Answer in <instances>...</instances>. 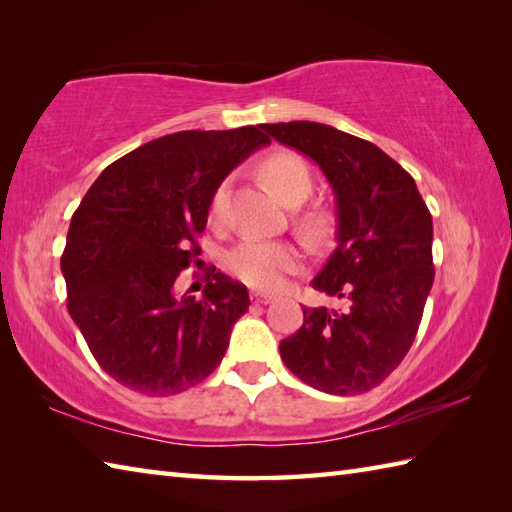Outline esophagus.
I'll use <instances>...</instances> for the list:
<instances>
[{
	"mask_svg": "<svg viewBox=\"0 0 512 512\" xmlns=\"http://www.w3.org/2000/svg\"><path fill=\"white\" fill-rule=\"evenodd\" d=\"M273 299H275L273 295H268V292H262V290L250 292V301H253V303H264V306H266V303H270Z\"/></svg>",
	"mask_w": 512,
	"mask_h": 512,
	"instance_id": "obj_1",
	"label": "esophagus"
}]
</instances>
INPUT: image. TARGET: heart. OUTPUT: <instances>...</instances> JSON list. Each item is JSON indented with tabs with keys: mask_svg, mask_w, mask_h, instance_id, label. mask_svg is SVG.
I'll return each instance as SVG.
<instances>
[{
	"mask_svg": "<svg viewBox=\"0 0 512 512\" xmlns=\"http://www.w3.org/2000/svg\"><path fill=\"white\" fill-rule=\"evenodd\" d=\"M259 176L264 178L277 198L286 206H299L312 191V173L295 151L279 149L259 162ZM224 187L213 193L211 220L217 222L222 215ZM301 233L310 239H323L332 228V213L328 209H312L297 220ZM303 264L299 246L290 242H244L228 257V268L259 290H275L284 284V277L297 273Z\"/></svg>",
	"mask_w": 512,
	"mask_h": 512,
	"instance_id": "obj_1",
	"label": "heart"
}]
</instances>
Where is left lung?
<instances>
[{"instance_id":"left-lung-1","label":"left lung","mask_w":512,"mask_h":512,"mask_svg":"<svg viewBox=\"0 0 512 512\" xmlns=\"http://www.w3.org/2000/svg\"><path fill=\"white\" fill-rule=\"evenodd\" d=\"M310 156L336 198V248L312 288L341 308H301V328L279 343L286 367L334 396L374 389L416 339L433 286V222L416 182L369 140L330 125H262Z\"/></svg>"}]
</instances>
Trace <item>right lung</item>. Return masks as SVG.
Listing matches in <instances>:
<instances>
[{
    "label": "right lung",
    "mask_w": 512,
    "mask_h": 512,
    "mask_svg": "<svg viewBox=\"0 0 512 512\" xmlns=\"http://www.w3.org/2000/svg\"><path fill=\"white\" fill-rule=\"evenodd\" d=\"M268 143L253 125L169 134L112 162L85 193L61 273L70 317L116 383L173 396L222 363L250 306L246 286L213 268L198 301L176 279L202 264L198 237L217 187Z\"/></svg>",
    "instance_id": "1"
}]
</instances>
